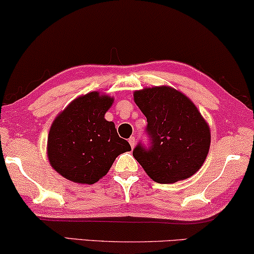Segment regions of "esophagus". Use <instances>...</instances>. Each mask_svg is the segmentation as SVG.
Masks as SVG:
<instances>
[{
  "label": "esophagus",
  "mask_w": 254,
  "mask_h": 254,
  "mask_svg": "<svg viewBox=\"0 0 254 254\" xmlns=\"http://www.w3.org/2000/svg\"><path fill=\"white\" fill-rule=\"evenodd\" d=\"M128 142H129L131 148H134L135 144H136V140H135L134 136H131V137H129V140H128Z\"/></svg>",
  "instance_id": "obj_1"
}]
</instances>
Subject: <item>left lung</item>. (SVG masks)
Masks as SVG:
<instances>
[{
  "label": "left lung",
  "mask_w": 254,
  "mask_h": 254,
  "mask_svg": "<svg viewBox=\"0 0 254 254\" xmlns=\"http://www.w3.org/2000/svg\"><path fill=\"white\" fill-rule=\"evenodd\" d=\"M134 101L147 118L148 149L133 150L134 159L151 180L169 184L187 180L203 166L211 133L196 105L179 90L153 86L134 92Z\"/></svg>",
  "instance_id": "1"
}]
</instances>
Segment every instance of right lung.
I'll list each match as a JSON object with an SVG mask.
<instances>
[{
  "label": "right lung",
  "instance_id": "right-lung-1",
  "mask_svg": "<svg viewBox=\"0 0 254 254\" xmlns=\"http://www.w3.org/2000/svg\"><path fill=\"white\" fill-rule=\"evenodd\" d=\"M114 98L93 91L72 100L52 123L47 154L59 175L74 183L93 184L108 173L120 154L131 150L105 114Z\"/></svg>",
  "mask_w": 254,
  "mask_h": 254
}]
</instances>
